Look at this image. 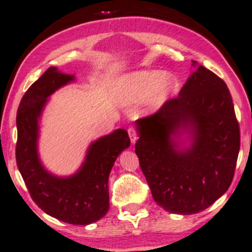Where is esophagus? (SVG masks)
Segmentation results:
<instances>
[{
    "instance_id": "1",
    "label": "esophagus",
    "mask_w": 252,
    "mask_h": 252,
    "mask_svg": "<svg viewBox=\"0 0 252 252\" xmlns=\"http://www.w3.org/2000/svg\"><path fill=\"white\" fill-rule=\"evenodd\" d=\"M128 135H129V139H130V142L132 143H135L136 139H138V136H136V132L134 128H128Z\"/></svg>"
}]
</instances>
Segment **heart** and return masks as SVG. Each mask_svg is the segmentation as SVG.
Here are the masks:
<instances>
[{"label": "heart", "mask_w": 252, "mask_h": 252, "mask_svg": "<svg viewBox=\"0 0 252 252\" xmlns=\"http://www.w3.org/2000/svg\"><path fill=\"white\" fill-rule=\"evenodd\" d=\"M177 80L161 70H139L125 75L119 81L123 102L136 103L148 99L152 107L163 105L177 89Z\"/></svg>", "instance_id": "1"}]
</instances>
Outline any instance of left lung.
<instances>
[{"label":"left lung","instance_id":"left-lung-1","mask_svg":"<svg viewBox=\"0 0 252 252\" xmlns=\"http://www.w3.org/2000/svg\"><path fill=\"white\" fill-rule=\"evenodd\" d=\"M195 70L152 116L135 122V154L153 198L166 212L195 214L228 190L240 152V126L227 84ZM185 139H182V136Z\"/></svg>","mask_w":252,"mask_h":252}]
</instances>
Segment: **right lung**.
<instances>
[{
  "mask_svg": "<svg viewBox=\"0 0 252 252\" xmlns=\"http://www.w3.org/2000/svg\"><path fill=\"white\" fill-rule=\"evenodd\" d=\"M74 80V75L50 67L24 94L16 118V162L39 208L62 222L86 226L109 211L111 169L130 140L125 129L118 128L94 141L82 165L71 176L59 177L45 169L38 154L39 120L48 97Z\"/></svg>",
  "mask_w": 252,
  "mask_h": 252,
  "instance_id": "obj_1",
  "label": "right lung"
}]
</instances>
